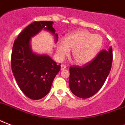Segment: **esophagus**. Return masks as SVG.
<instances>
[{
	"label": "esophagus",
	"instance_id": "34e87169",
	"mask_svg": "<svg viewBox=\"0 0 125 125\" xmlns=\"http://www.w3.org/2000/svg\"><path fill=\"white\" fill-rule=\"evenodd\" d=\"M66 68V66L64 65V64H61V70H64Z\"/></svg>",
	"mask_w": 125,
	"mask_h": 125
}]
</instances>
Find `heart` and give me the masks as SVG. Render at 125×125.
I'll use <instances>...</instances> for the list:
<instances>
[{
	"instance_id": "heart-1",
	"label": "heart",
	"mask_w": 125,
	"mask_h": 125,
	"mask_svg": "<svg viewBox=\"0 0 125 125\" xmlns=\"http://www.w3.org/2000/svg\"><path fill=\"white\" fill-rule=\"evenodd\" d=\"M103 45V38L100 34H93L85 30H79L68 34L64 42L57 46L59 59H63L72 51V57L78 64H85L93 59Z\"/></svg>"
}]
</instances>
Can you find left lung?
<instances>
[{"label":"left lung","mask_w":125,"mask_h":125,"mask_svg":"<svg viewBox=\"0 0 125 125\" xmlns=\"http://www.w3.org/2000/svg\"><path fill=\"white\" fill-rule=\"evenodd\" d=\"M112 48L102 50L92 61L83 66L70 67L69 86L78 97L87 98L99 91L106 82L112 68Z\"/></svg>","instance_id":"1"}]
</instances>
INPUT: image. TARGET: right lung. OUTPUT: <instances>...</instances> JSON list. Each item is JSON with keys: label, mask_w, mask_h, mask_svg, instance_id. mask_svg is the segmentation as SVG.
Instances as JSON below:
<instances>
[{"label": "right lung", "mask_w": 125, "mask_h": 125, "mask_svg": "<svg viewBox=\"0 0 125 125\" xmlns=\"http://www.w3.org/2000/svg\"><path fill=\"white\" fill-rule=\"evenodd\" d=\"M53 23V21H34L24 29L13 43L11 70L21 91L31 99L39 100L47 95L61 69V64H57L49 55L32 53L30 44L31 38L42 29L53 34L57 41L58 35L55 34Z\"/></svg>", "instance_id": "1"}]
</instances>
